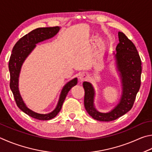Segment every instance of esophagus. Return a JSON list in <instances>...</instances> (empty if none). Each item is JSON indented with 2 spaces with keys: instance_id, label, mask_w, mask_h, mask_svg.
I'll return each mask as SVG.
<instances>
[{
  "instance_id": "1",
  "label": "esophagus",
  "mask_w": 152,
  "mask_h": 152,
  "mask_svg": "<svg viewBox=\"0 0 152 152\" xmlns=\"http://www.w3.org/2000/svg\"><path fill=\"white\" fill-rule=\"evenodd\" d=\"M86 78H87L86 74H81L80 75V76H79V79H80L81 81H83L84 79H86Z\"/></svg>"
}]
</instances>
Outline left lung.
<instances>
[{"label": "left lung", "instance_id": "1", "mask_svg": "<svg viewBox=\"0 0 152 152\" xmlns=\"http://www.w3.org/2000/svg\"><path fill=\"white\" fill-rule=\"evenodd\" d=\"M119 42L117 45L115 57L123 84V94L120 102L110 113H100L94 105V90L91 83L84 82V105L87 113L97 121H110L124 115L131 110L140 90L142 61L136 47L122 32L118 33Z\"/></svg>", "mask_w": 152, "mask_h": 152}]
</instances>
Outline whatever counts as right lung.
<instances>
[{"mask_svg": "<svg viewBox=\"0 0 152 152\" xmlns=\"http://www.w3.org/2000/svg\"><path fill=\"white\" fill-rule=\"evenodd\" d=\"M59 30L58 26L53 27H42L37 28L31 31L30 33L25 34L20 38L15 45L10 55L9 68L10 71V88L13 94L15 102L18 107L22 110L24 113L34 119L39 120H49L57 115L59 112L63 103L65 99L69 90L72 87L77 83V79L75 78L66 83L64 86L61 91L59 100L55 110L51 113L48 114H39L34 113L26 107L25 103L21 98L18 88V80L21 65L25 61L26 57L28 55L32 50L35 47L37 43L41 42L44 40L50 39L55 36Z\"/></svg>", "mask_w": 152, "mask_h": 152, "instance_id": "1", "label": "right lung"}]
</instances>
